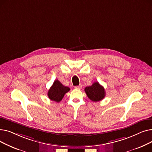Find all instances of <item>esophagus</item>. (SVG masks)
<instances>
[{
    "instance_id": "1",
    "label": "esophagus",
    "mask_w": 152,
    "mask_h": 152,
    "mask_svg": "<svg viewBox=\"0 0 152 152\" xmlns=\"http://www.w3.org/2000/svg\"><path fill=\"white\" fill-rule=\"evenodd\" d=\"M75 88L76 89H81L82 88V86L80 84V85H79V86H75Z\"/></svg>"
}]
</instances>
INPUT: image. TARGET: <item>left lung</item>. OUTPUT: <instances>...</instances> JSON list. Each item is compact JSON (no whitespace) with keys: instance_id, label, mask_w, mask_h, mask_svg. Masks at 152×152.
Masks as SVG:
<instances>
[{"instance_id":"1","label":"left lung","mask_w":152,"mask_h":152,"mask_svg":"<svg viewBox=\"0 0 152 152\" xmlns=\"http://www.w3.org/2000/svg\"><path fill=\"white\" fill-rule=\"evenodd\" d=\"M87 97L93 102H99L104 99L105 96V89L98 82H95L91 86L84 89Z\"/></svg>"}]
</instances>
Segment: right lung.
Segmentation results:
<instances>
[{"label": "right lung", "instance_id": "1", "mask_svg": "<svg viewBox=\"0 0 152 152\" xmlns=\"http://www.w3.org/2000/svg\"><path fill=\"white\" fill-rule=\"evenodd\" d=\"M69 91L67 86H63L58 79L55 80L48 91L47 95L49 98L54 102H60L63 98L65 94Z\"/></svg>", "mask_w": 152, "mask_h": 152}]
</instances>
